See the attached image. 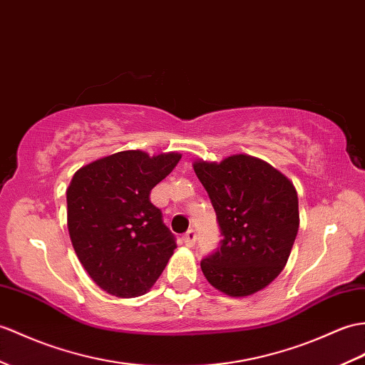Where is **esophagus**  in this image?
I'll list each match as a JSON object with an SVG mask.
<instances>
[{
  "label": "esophagus",
  "mask_w": 365,
  "mask_h": 365,
  "mask_svg": "<svg viewBox=\"0 0 365 365\" xmlns=\"http://www.w3.org/2000/svg\"><path fill=\"white\" fill-rule=\"evenodd\" d=\"M194 242H196V232L188 230L183 236V244L186 245V247H192Z\"/></svg>",
  "instance_id": "esophagus-1"
}]
</instances>
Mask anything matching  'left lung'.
I'll use <instances>...</instances> for the list:
<instances>
[{
    "mask_svg": "<svg viewBox=\"0 0 365 365\" xmlns=\"http://www.w3.org/2000/svg\"><path fill=\"white\" fill-rule=\"evenodd\" d=\"M192 168L224 236L221 249L200 262L203 275L230 297L264 289L284 269L299 232L294 183L264 160L247 154L221 162L197 158Z\"/></svg>",
    "mask_w": 365,
    "mask_h": 365,
    "instance_id": "1",
    "label": "left lung"
}]
</instances>
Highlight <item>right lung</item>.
<instances>
[{
  "instance_id": "1",
  "label": "right lung",
  "mask_w": 365,
  "mask_h": 365,
  "mask_svg": "<svg viewBox=\"0 0 365 365\" xmlns=\"http://www.w3.org/2000/svg\"><path fill=\"white\" fill-rule=\"evenodd\" d=\"M179 152H115L79 168L66 188V224L81 264L101 289L121 299L144 295L177 247L149 200L179 163Z\"/></svg>"
}]
</instances>
